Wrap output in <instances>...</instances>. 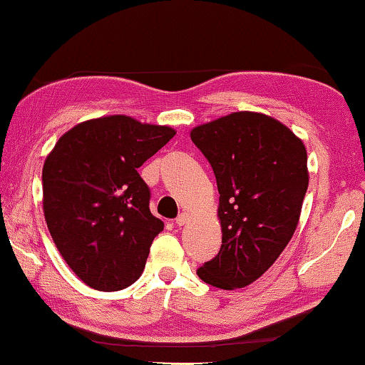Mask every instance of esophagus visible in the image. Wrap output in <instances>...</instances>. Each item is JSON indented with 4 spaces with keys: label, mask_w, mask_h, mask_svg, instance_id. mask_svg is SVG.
Segmentation results:
<instances>
[{
    "label": "esophagus",
    "mask_w": 365,
    "mask_h": 365,
    "mask_svg": "<svg viewBox=\"0 0 365 365\" xmlns=\"http://www.w3.org/2000/svg\"><path fill=\"white\" fill-rule=\"evenodd\" d=\"M188 221H190V214L188 212H182L180 216L177 217L175 222H177V225H180V227H182V225H185Z\"/></svg>",
    "instance_id": "1"
}]
</instances>
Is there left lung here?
Wrapping results in <instances>:
<instances>
[{"label":"left lung","mask_w":365,"mask_h":365,"mask_svg":"<svg viewBox=\"0 0 365 365\" xmlns=\"http://www.w3.org/2000/svg\"><path fill=\"white\" fill-rule=\"evenodd\" d=\"M217 182L222 245L196 271L234 291L271 268L296 232L309 187L302 140L269 115L232 112L190 131Z\"/></svg>","instance_id":"left-lung-1"}]
</instances>
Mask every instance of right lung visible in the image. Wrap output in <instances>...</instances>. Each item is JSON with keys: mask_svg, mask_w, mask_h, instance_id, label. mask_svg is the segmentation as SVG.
<instances>
[{"mask_svg": "<svg viewBox=\"0 0 365 365\" xmlns=\"http://www.w3.org/2000/svg\"><path fill=\"white\" fill-rule=\"evenodd\" d=\"M175 133L108 115L81 121L48 153L43 216L58 252L84 284L112 292L141 276L164 222L149 210V188L138 169Z\"/></svg>", "mask_w": 365, "mask_h": 365, "instance_id": "add662e5", "label": "right lung"}]
</instances>
